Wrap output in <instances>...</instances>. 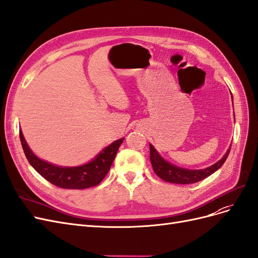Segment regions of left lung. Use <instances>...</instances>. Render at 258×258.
I'll return each mask as SVG.
<instances>
[{
	"mask_svg": "<svg viewBox=\"0 0 258 258\" xmlns=\"http://www.w3.org/2000/svg\"><path fill=\"white\" fill-rule=\"evenodd\" d=\"M229 152L230 150H228L227 153L224 155V157L220 161L214 163L213 166L202 170H188L175 167L167 162L156 152L154 146L150 144V158L154 172L163 181L174 184H192L202 181V179L210 176L223 166V163L228 157Z\"/></svg>",
	"mask_w": 258,
	"mask_h": 258,
	"instance_id": "left-lung-1",
	"label": "left lung"
}]
</instances>
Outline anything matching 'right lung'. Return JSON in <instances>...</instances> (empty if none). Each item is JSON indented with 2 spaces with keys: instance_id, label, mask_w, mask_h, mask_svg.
Segmentation results:
<instances>
[{
  "instance_id": "obj_1",
  "label": "right lung",
  "mask_w": 258,
  "mask_h": 258,
  "mask_svg": "<svg viewBox=\"0 0 258 258\" xmlns=\"http://www.w3.org/2000/svg\"><path fill=\"white\" fill-rule=\"evenodd\" d=\"M19 136L26 157L36 172L54 186L67 189H84L98 185L107 174L117 151L123 141V139H120L108 145L87 165L62 168L37 158L29 148L21 130H19Z\"/></svg>"
}]
</instances>
